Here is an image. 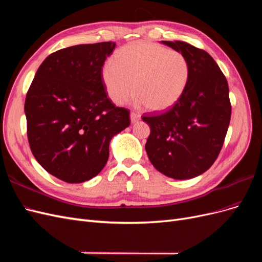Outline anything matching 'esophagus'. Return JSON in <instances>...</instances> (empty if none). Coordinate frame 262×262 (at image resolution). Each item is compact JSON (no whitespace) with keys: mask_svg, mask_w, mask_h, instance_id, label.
I'll list each match as a JSON object with an SVG mask.
<instances>
[{"mask_svg":"<svg viewBox=\"0 0 262 262\" xmlns=\"http://www.w3.org/2000/svg\"><path fill=\"white\" fill-rule=\"evenodd\" d=\"M140 118H141V116H140L139 114H137V113H131V114H130V120H131V123H136V122H138V121L140 120Z\"/></svg>","mask_w":262,"mask_h":262,"instance_id":"obj_1","label":"esophagus"}]
</instances>
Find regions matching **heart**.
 I'll return each instance as SVG.
<instances>
[{
    "label": "heart",
    "instance_id": "heart-1",
    "mask_svg": "<svg viewBox=\"0 0 262 262\" xmlns=\"http://www.w3.org/2000/svg\"><path fill=\"white\" fill-rule=\"evenodd\" d=\"M101 69L108 96L122 105L136 91L137 101L150 113H164L184 95L190 74L187 58L176 50L148 41H134L116 52Z\"/></svg>",
    "mask_w": 262,
    "mask_h": 262
}]
</instances>
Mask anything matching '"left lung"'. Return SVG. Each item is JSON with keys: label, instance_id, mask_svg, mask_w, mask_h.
Masks as SVG:
<instances>
[{"label": "left lung", "instance_id": "obj_1", "mask_svg": "<svg viewBox=\"0 0 262 262\" xmlns=\"http://www.w3.org/2000/svg\"><path fill=\"white\" fill-rule=\"evenodd\" d=\"M162 42L185 55L190 74L175 106L142 117L150 128L145 150L165 176L191 179L211 167L223 146L232 113L228 84L208 52L184 41Z\"/></svg>", "mask_w": 262, "mask_h": 262}]
</instances>
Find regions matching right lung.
<instances>
[{"instance_id":"1","label":"right lung","mask_w":262,"mask_h":262,"mask_svg":"<svg viewBox=\"0 0 262 262\" xmlns=\"http://www.w3.org/2000/svg\"><path fill=\"white\" fill-rule=\"evenodd\" d=\"M113 41L77 45L47 57L25 100L31 152L42 167L69 184L97 176L112 139L130 125L129 112L107 97L101 69Z\"/></svg>"}]
</instances>
